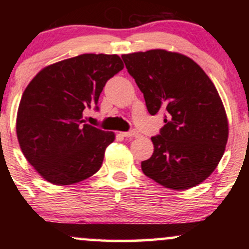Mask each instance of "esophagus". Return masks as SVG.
<instances>
[{"mask_svg":"<svg viewBox=\"0 0 249 249\" xmlns=\"http://www.w3.org/2000/svg\"><path fill=\"white\" fill-rule=\"evenodd\" d=\"M123 137H126V138H132V137H137L138 133L136 131H127V132H121Z\"/></svg>","mask_w":249,"mask_h":249,"instance_id":"1","label":"esophagus"}]
</instances>
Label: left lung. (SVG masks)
<instances>
[{"label":"left lung","instance_id":"8db88e82","mask_svg":"<svg viewBox=\"0 0 249 249\" xmlns=\"http://www.w3.org/2000/svg\"><path fill=\"white\" fill-rule=\"evenodd\" d=\"M144 95L147 111H165V125L151 138L145 176L171 190H187L218 166L228 139V122L218 91L190 57L156 49L122 56Z\"/></svg>","mask_w":249,"mask_h":249}]
</instances>
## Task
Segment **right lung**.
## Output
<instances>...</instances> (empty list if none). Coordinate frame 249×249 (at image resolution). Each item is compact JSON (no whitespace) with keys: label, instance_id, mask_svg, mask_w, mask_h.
Instances as JSON below:
<instances>
[{"label":"right lung","instance_id":"obj_1","mask_svg":"<svg viewBox=\"0 0 249 249\" xmlns=\"http://www.w3.org/2000/svg\"><path fill=\"white\" fill-rule=\"evenodd\" d=\"M121 57L84 53L39 71L22 95L16 133L27 160L45 180L71 185L99 170L115 133L85 124L103 88L123 70Z\"/></svg>","mask_w":249,"mask_h":249}]
</instances>
